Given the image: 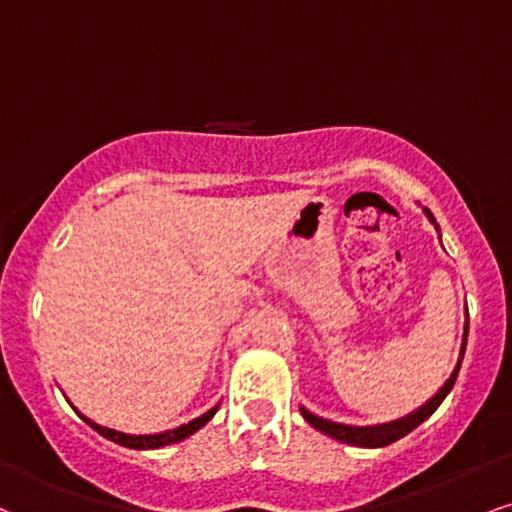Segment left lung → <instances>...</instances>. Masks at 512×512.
<instances>
[{"mask_svg":"<svg viewBox=\"0 0 512 512\" xmlns=\"http://www.w3.org/2000/svg\"><path fill=\"white\" fill-rule=\"evenodd\" d=\"M424 214H427V219L432 221L436 226V231H439V224H436L434 214L429 212V209H424ZM467 329H470V319H467V307H465V326H463V343H460V355H458V362H455L451 377L443 381V386L439 391L434 393L432 398L427 400V403H422L420 408L408 412V415L398 417V420H391V422H384V424H367V427H355V424H343V422H331L326 420V417H319L315 412H310L305 408V405H300V415L305 417V422L310 424V427H315L317 432H322L326 436H331V439L341 441V443H348V446H360V448H384L389 446V443L403 439L405 434H410L412 429L420 427V424L427 420L429 415H434V410L439 408L443 403V398L448 396L453 389L455 379H458V372H460V362H463V355H465V346H467Z\"/></svg>","mask_w":512,"mask_h":512,"instance_id":"obj_1","label":"left lung"}]
</instances>
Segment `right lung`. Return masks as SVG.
<instances>
[{
  "mask_svg": "<svg viewBox=\"0 0 512 512\" xmlns=\"http://www.w3.org/2000/svg\"><path fill=\"white\" fill-rule=\"evenodd\" d=\"M66 400H69V398H66ZM69 403H71V400H69ZM71 408H73V405H71ZM73 410H76V408H73ZM217 410H219V403L214 405L212 410H207L205 415H200V417H195V420H190L188 424H181V427H176V429H166V432H159V434H123V432H116V429L102 427V424L92 422L90 417H85L80 410H76V415L85 424H88V427L95 429L97 434H102L104 439L119 443V446L135 448V451H150V448L171 446V443H178V441L188 439V436H193L195 432H200V429L205 427V424L212 420L214 415H217Z\"/></svg>",
  "mask_w": 512,
  "mask_h": 512,
  "instance_id": "1",
  "label": "right lung"
}]
</instances>
